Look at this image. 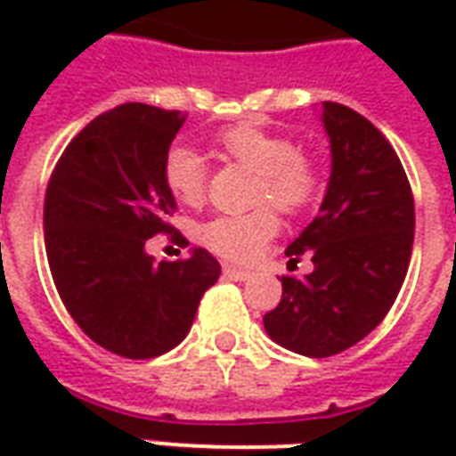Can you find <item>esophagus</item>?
I'll return each mask as SVG.
<instances>
[{
    "label": "esophagus",
    "mask_w": 456,
    "mask_h": 456,
    "mask_svg": "<svg viewBox=\"0 0 456 456\" xmlns=\"http://www.w3.org/2000/svg\"><path fill=\"white\" fill-rule=\"evenodd\" d=\"M224 276L232 278V281H247V278H251V271L239 266H224Z\"/></svg>",
    "instance_id": "esophagus-1"
}]
</instances>
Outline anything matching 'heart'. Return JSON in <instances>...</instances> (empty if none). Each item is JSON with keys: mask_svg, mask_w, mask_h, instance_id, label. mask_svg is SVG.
<instances>
[{"mask_svg": "<svg viewBox=\"0 0 456 456\" xmlns=\"http://www.w3.org/2000/svg\"><path fill=\"white\" fill-rule=\"evenodd\" d=\"M219 149L229 159L261 173L256 202H271L286 215H297L315 205L325 180L313 159L297 153L300 146L290 136L264 129L258 124H234L217 134ZM163 183L173 198L198 208L208 192V168L198 151L173 146L163 159ZM278 217L273 209L261 208L247 215H222L209 219L200 232L202 244L229 261H254L276 237Z\"/></svg>", "mask_w": 456, "mask_h": 456, "instance_id": "b5f03b06", "label": "heart"}]
</instances>
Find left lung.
<instances>
[{
  "mask_svg": "<svg viewBox=\"0 0 456 456\" xmlns=\"http://www.w3.org/2000/svg\"><path fill=\"white\" fill-rule=\"evenodd\" d=\"M332 173L317 217L286 256H313V273L283 276V297L264 315L268 337L290 352L325 359L381 325L401 290L415 237L411 183L371 121L322 102Z\"/></svg>",
  "mask_w": 456,
  "mask_h": 456,
  "instance_id": "obj_1",
  "label": "left lung"
}]
</instances>
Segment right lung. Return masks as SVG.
I'll use <instances>...</instances> for the list:
<instances>
[{
  "label": "right lung",
  "mask_w": 456,
  "mask_h": 456,
  "mask_svg": "<svg viewBox=\"0 0 456 456\" xmlns=\"http://www.w3.org/2000/svg\"><path fill=\"white\" fill-rule=\"evenodd\" d=\"M183 121L151 104H119L68 143L45 190V256L58 296L85 335L126 359L178 346L222 271L205 248L159 264L146 251L151 237L173 229L163 159ZM173 239L188 247L178 232Z\"/></svg>",
  "instance_id": "right-lung-1"
}]
</instances>
